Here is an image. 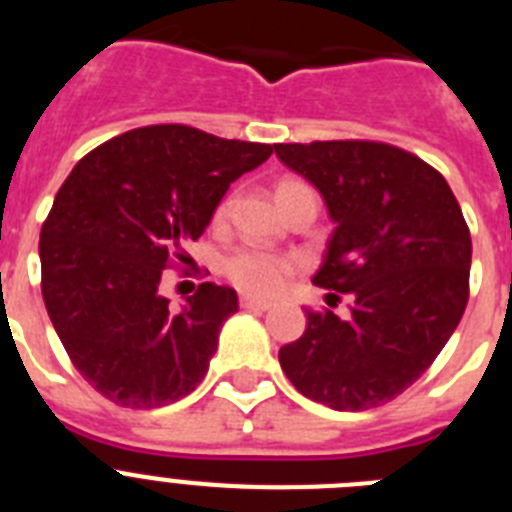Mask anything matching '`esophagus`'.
Returning a JSON list of instances; mask_svg holds the SVG:
<instances>
[{"instance_id":"34e87169","label":"esophagus","mask_w":512,"mask_h":512,"mask_svg":"<svg viewBox=\"0 0 512 512\" xmlns=\"http://www.w3.org/2000/svg\"><path fill=\"white\" fill-rule=\"evenodd\" d=\"M241 307H243V310H269L271 300H261V297L243 295L241 297Z\"/></svg>"}]
</instances>
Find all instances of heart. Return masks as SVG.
I'll return each mask as SVG.
<instances>
[{
	"label": "heart",
	"instance_id": "obj_1",
	"mask_svg": "<svg viewBox=\"0 0 512 512\" xmlns=\"http://www.w3.org/2000/svg\"><path fill=\"white\" fill-rule=\"evenodd\" d=\"M297 187H302V184L284 179L277 187V197ZM289 271H292V261L279 256V253L264 251V248H243V251L233 253L225 261V274H228L230 282L238 289H243V292H248V295H271V292H277L287 282Z\"/></svg>",
	"mask_w": 512,
	"mask_h": 512
}]
</instances>
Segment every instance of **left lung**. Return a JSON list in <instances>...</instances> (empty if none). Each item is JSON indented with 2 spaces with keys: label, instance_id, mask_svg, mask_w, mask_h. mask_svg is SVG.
I'll return each instance as SVG.
<instances>
[{
  "label": "left lung",
  "instance_id": "1",
  "mask_svg": "<svg viewBox=\"0 0 512 512\" xmlns=\"http://www.w3.org/2000/svg\"><path fill=\"white\" fill-rule=\"evenodd\" d=\"M333 220L312 284L351 297V315L307 310L279 348L297 392L333 410L377 408L433 364L469 300V235L454 192L413 153L372 140L279 143ZM336 297V295H333Z\"/></svg>",
  "mask_w": 512,
  "mask_h": 512
}]
</instances>
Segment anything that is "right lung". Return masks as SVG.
<instances>
[{"mask_svg": "<svg viewBox=\"0 0 512 512\" xmlns=\"http://www.w3.org/2000/svg\"><path fill=\"white\" fill-rule=\"evenodd\" d=\"M271 146L151 125L81 158L40 230L48 318L79 374L122 408H164L205 379L230 287L205 282L174 312L158 287L210 225L230 184Z\"/></svg>", "mask_w": 512, "mask_h": 512, "instance_id": "obj_1", "label": "right lung"}]
</instances>
